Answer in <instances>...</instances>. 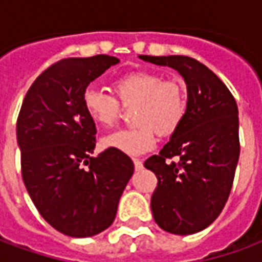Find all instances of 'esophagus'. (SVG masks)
<instances>
[{
	"label": "esophagus",
	"instance_id": "esophagus-1",
	"mask_svg": "<svg viewBox=\"0 0 262 262\" xmlns=\"http://www.w3.org/2000/svg\"><path fill=\"white\" fill-rule=\"evenodd\" d=\"M133 164H135V168H136V171H139V170H142L143 168V163L142 161H140V160H133Z\"/></svg>",
	"mask_w": 262,
	"mask_h": 262
}]
</instances>
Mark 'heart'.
<instances>
[{
	"label": "heart",
	"instance_id": "b5f03b06",
	"mask_svg": "<svg viewBox=\"0 0 262 262\" xmlns=\"http://www.w3.org/2000/svg\"><path fill=\"white\" fill-rule=\"evenodd\" d=\"M114 95L88 86L82 92V109L98 126L112 127L125 108H133L136 126L115 132L102 139V147L126 156H140L156 146L157 135H174L187 116V88L178 78H164L160 73L137 70L112 81Z\"/></svg>",
	"mask_w": 262,
	"mask_h": 262
}]
</instances>
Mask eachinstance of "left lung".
<instances>
[{"label": "left lung", "mask_w": 262, "mask_h": 262, "mask_svg": "<svg viewBox=\"0 0 262 262\" xmlns=\"http://www.w3.org/2000/svg\"><path fill=\"white\" fill-rule=\"evenodd\" d=\"M139 57L177 70L187 84L185 119L144 167L159 181L151 196L156 223L172 234H193L213 223L230 195L240 156L236 99L212 70L192 57Z\"/></svg>", "instance_id": "left-lung-1"}]
</instances>
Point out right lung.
I'll list each match as a JSON object with an SVG mask.
<instances>
[{"instance_id": "add662e5", "label": "right lung", "mask_w": 262, "mask_h": 262, "mask_svg": "<svg viewBox=\"0 0 262 262\" xmlns=\"http://www.w3.org/2000/svg\"><path fill=\"white\" fill-rule=\"evenodd\" d=\"M118 63L106 54L60 60L37 77L20 106L22 180L43 219L66 236L108 229L135 171L133 161L114 148L92 157L97 129L81 101L90 82Z\"/></svg>"}]
</instances>
